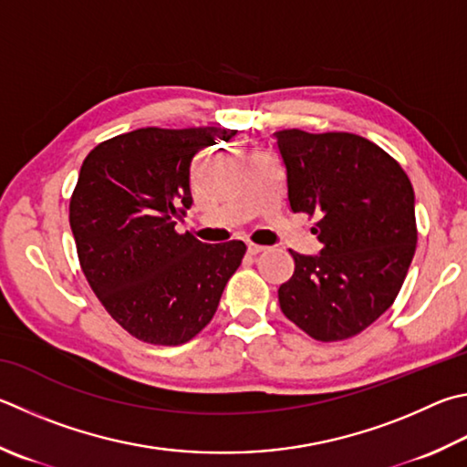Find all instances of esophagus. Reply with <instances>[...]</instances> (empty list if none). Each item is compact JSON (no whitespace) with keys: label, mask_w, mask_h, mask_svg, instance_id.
I'll use <instances>...</instances> for the list:
<instances>
[{"label":"esophagus","mask_w":467,"mask_h":467,"mask_svg":"<svg viewBox=\"0 0 467 467\" xmlns=\"http://www.w3.org/2000/svg\"><path fill=\"white\" fill-rule=\"evenodd\" d=\"M267 251V247H263V244H255V243H247V253L249 255H259V253Z\"/></svg>","instance_id":"obj_1"}]
</instances>
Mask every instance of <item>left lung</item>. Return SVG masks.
Instances as JSON below:
<instances>
[{"mask_svg": "<svg viewBox=\"0 0 467 467\" xmlns=\"http://www.w3.org/2000/svg\"><path fill=\"white\" fill-rule=\"evenodd\" d=\"M292 212L318 216V255L294 257L279 308L322 343L359 335L392 306L417 249L414 190L374 142L351 132L279 130Z\"/></svg>", "mask_w": 467, "mask_h": 467, "instance_id": "left-lung-1", "label": "left lung"}]
</instances>
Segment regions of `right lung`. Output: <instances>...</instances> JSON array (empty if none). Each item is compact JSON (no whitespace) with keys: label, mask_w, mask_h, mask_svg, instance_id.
<instances>
[{"label":"right lung","mask_w":467,"mask_h":467,"mask_svg":"<svg viewBox=\"0 0 467 467\" xmlns=\"http://www.w3.org/2000/svg\"><path fill=\"white\" fill-rule=\"evenodd\" d=\"M234 134L149 126L99 142L83 161L69 204L81 269L108 315L139 341L188 343L241 265L243 241L208 244L175 231L193 202L196 152Z\"/></svg>","instance_id":"obj_1"}]
</instances>
